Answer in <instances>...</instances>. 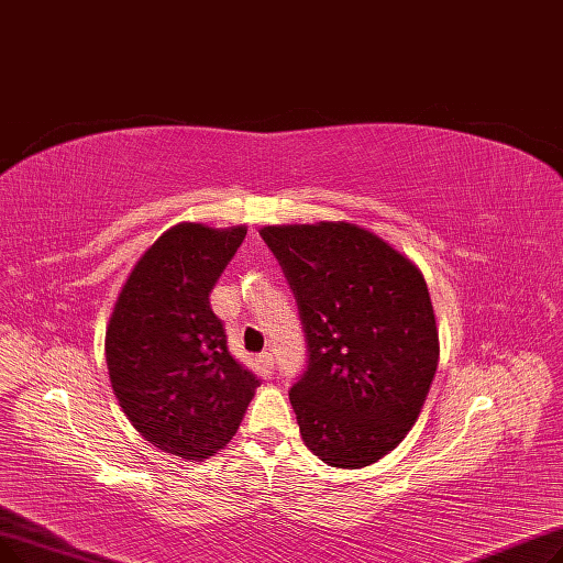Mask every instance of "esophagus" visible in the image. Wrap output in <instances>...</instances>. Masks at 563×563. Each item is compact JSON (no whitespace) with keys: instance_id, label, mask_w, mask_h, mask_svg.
<instances>
[{"instance_id":"esophagus-1","label":"esophagus","mask_w":563,"mask_h":563,"mask_svg":"<svg viewBox=\"0 0 563 563\" xmlns=\"http://www.w3.org/2000/svg\"><path fill=\"white\" fill-rule=\"evenodd\" d=\"M258 362H261L265 368H271V371H273V366H275V355H273L271 351H265V353H261V355H258Z\"/></svg>"}]
</instances>
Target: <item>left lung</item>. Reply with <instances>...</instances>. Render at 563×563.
<instances>
[{
  "instance_id": "8db88e82",
  "label": "left lung",
  "mask_w": 563,
  "mask_h": 563,
  "mask_svg": "<svg viewBox=\"0 0 563 563\" xmlns=\"http://www.w3.org/2000/svg\"><path fill=\"white\" fill-rule=\"evenodd\" d=\"M296 292L309 347L288 398L302 442L323 463H378L415 426L435 378L440 339L419 267L353 222L263 227Z\"/></svg>"
}]
</instances>
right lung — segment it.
Instances as JSON below:
<instances>
[{
    "mask_svg": "<svg viewBox=\"0 0 563 563\" xmlns=\"http://www.w3.org/2000/svg\"><path fill=\"white\" fill-rule=\"evenodd\" d=\"M245 235V224L167 229L130 271L104 332L121 410L146 442L190 463L231 442L258 387L208 300Z\"/></svg>",
    "mask_w": 563,
    "mask_h": 563,
    "instance_id": "1",
    "label": "right lung"
}]
</instances>
